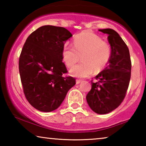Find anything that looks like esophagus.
I'll list each match as a JSON object with an SVG mask.
<instances>
[{
	"mask_svg": "<svg viewBox=\"0 0 146 146\" xmlns=\"http://www.w3.org/2000/svg\"><path fill=\"white\" fill-rule=\"evenodd\" d=\"M81 82H82V80H78V79H76V84H80Z\"/></svg>",
	"mask_w": 146,
	"mask_h": 146,
	"instance_id": "esophagus-1",
	"label": "esophagus"
}]
</instances>
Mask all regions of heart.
<instances>
[{
    "label": "heart",
    "mask_w": 146,
    "mask_h": 146,
    "mask_svg": "<svg viewBox=\"0 0 146 146\" xmlns=\"http://www.w3.org/2000/svg\"><path fill=\"white\" fill-rule=\"evenodd\" d=\"M111 55L110 45L100 36L90 31H84L76 35L73 40V47H64L62 56L64 62L69 68L72 67L80 59L82 62L70 70L71 76L85 78L95 70L100 71L107 65Z\"/></svg>",
    "instance_id": "b5f03b06"
}]
</instances>
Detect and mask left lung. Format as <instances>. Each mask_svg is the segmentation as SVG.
Segmentation results:
<instances>
[{"mask_svg":"<svg viewBox=\"0 0 146 146\" xmlns=\"http://www.w3.org/2000/svg\"><path fill=\"white\" fill-rule=\"evenodd\" d=\"M99 31L108 35L111 55L107 67L95 76L98 82H91L86 100L94 112L103 115L115 110L124 98L131 78V62L129 49L117 32L110 28Z\"/></svg>","mask_w":146,"mask_h":146,"instance_id":"8db88e82","label":"left lung"}]
</instances>
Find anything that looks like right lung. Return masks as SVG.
<instances>
[{
    "instance_id": "obj_1",
    "label": "right lung",
    "mask_w": 146,
    "mask_h": 146,
    "mask_svg": "<svg viewBox=\"0 0 146 146\" xmlns=\"http://www.w3.org/2000/svg\"><path fill=\"white\" fill-rule=\"evenodd\" d=\"M72 36L62 27L48 25L26 39L19 58V73L26 99L38 111L56 110L75 84L74 78L62 76L67 69L62 53L64 44Z\"/></svg>"
}]
</instances>
